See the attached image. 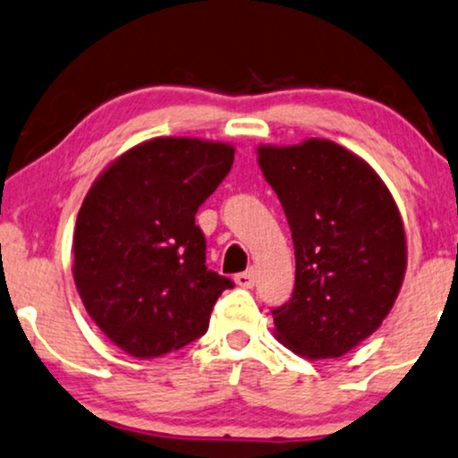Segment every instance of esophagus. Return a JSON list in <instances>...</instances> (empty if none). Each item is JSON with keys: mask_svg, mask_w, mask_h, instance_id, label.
<instances>
[{"mask_svg": "<svg viewBox=\"0 0 458 458\" xmlns=\"http://www.w3.org/2000/svg\"><path fill=\"white\" fill-rule=\"evenodd\" d=\"M234 283L239 284V286H245V289H251V286H255V272L253 270H247V272L236 274Z\"/></svg>", "mask_w": 458, "mask_h": 458, "instance_id": "1", "label": "esophagus"}]
</instances>
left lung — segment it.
<instances>
[{
	"instance_id": "left-lung-1",
	"label": "left lung",
	"mask_w": 458,
	"mask_h": 458,
	"mask_svg": "<svg viewBox=\"0 0 458 458\" xmlns=\"http://www.w3.org/2000/svg\"><path fill=\"white\" fill-rule=\"evenodd\" d=\"M295 245V289L276 310L280 344L312 360L339 358L394 308L406 272L398 205L364 158L331 140L259 146Z\"/></svg>"
}]
</instances>
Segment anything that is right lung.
<instances>
[{"label":"right lung","mask_w":458,"mask_h":458,"mask_svg":"<svg viewBox=\"0 0 458 458\" xmlns=\"http://www.w3.org/2000/svg\"><path fill=\"white\" fill-rule=\"evenodd\" d=\"M234 161V146L152 138L98 175L72 234V278L89 318L119 350L157 358L209 328L230 278L205 266L194 224Z\"/></svg>","instance_id":"right-lung-1"}]
</instances>
